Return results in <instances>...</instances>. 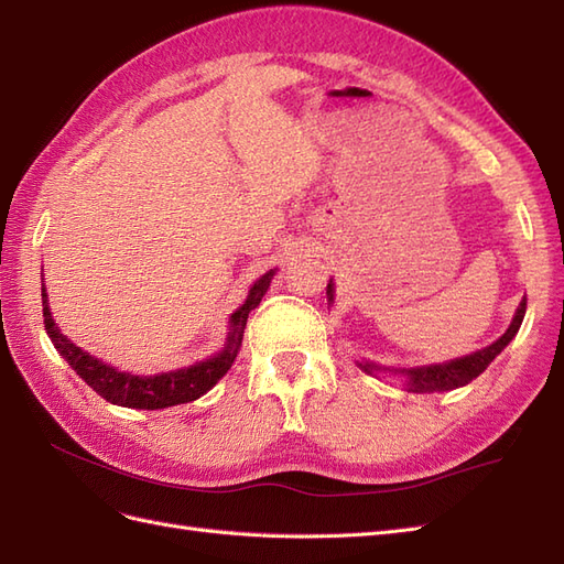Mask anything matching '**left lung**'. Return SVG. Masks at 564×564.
I'll use <instances>...</instances> for the list:
<instances>
[{
    "mask_svg": "<svg viewBox=\"0 0 564 564\" xmlns=\"http://www.w3.org/2000/svg\"><path fill=\"white\" fill-rule=\"evenodd\" d=\"M326 295H328V302H334V283H330V281L326 285ZM524 312H527V300L519 302V307H517V312L512 316L510 328L505 330V334L496 343H490L488 348H484V350H476V352H471L467 357L451 359V362H443V365H429V367H414V369H395V371L405 377V383H408V391L410 393H443V391H453V388H459V386H467L469 381H474L476 377H479V373L490 362H494V359L505 348H508V343L517 336L519 326H522ZM359 367H362L367 373L379 371V367L371 365V362H359Z\"/></svg>",
    "mask_w": 564,
    "mask_h": 564,
    "instance_id": "obj_1",
    "label": "left lung"
}]
</instances>
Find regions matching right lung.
I'll use <instances>...</instances> for the list:
<instances>
[{
    "label": "right lung",
    "instance_id": "obj_1",
    "mask_svg": "<svg viewBox=\"0 0 564 564\" xmlns=\"http://www.w3.org/2000/svg\"><path fill=\"white\" fill-rule=\"evenodd\" d=\"M273 273H276V269H269L262 279H257L250 288L248 300L230 314L228 338L221 352H216L209 359H202V362H195L193 367L162 371L154 373V377H135V373L121 371L102 362V359L93 357L90 352L80 350L76 343H70L52 319L45 283H42V316H45V330L52 338L56 352L74 367L78 377L88 383L97 395H102L111 405L119 408L164 410L173 405H183V402H193L219 383V379L230 369V365L236 362L245 334V324H248V314L262 302Z\"/></svg>",
    "mask_w": 564,
    "mask_h": 564
}]
</instances>
